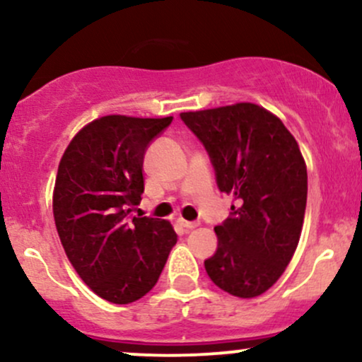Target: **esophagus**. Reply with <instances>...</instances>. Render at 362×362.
Returning <instances> with one entry per match:
<instances>
[{
    "label": "esophagus",
    "instance_id": "34e87169",
    "mask_svg": "<svg viewBox=\"0 0 362 362\" xmlns=\"http://www.w3.org/2000/svg\"><path fill=\"white\" fill-rule=\"evenodd\" d=\"M178 224H180V226H184L185 230H194V228L199 226L197 221H187V219H184V218L178 219Z\"/></svg>",
    "mask_w": 362,
    "mask_h": 362
}]
</instances>
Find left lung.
<instances>
[{
  "instance_id": "1",
  "label": "left lung",
  "mask_w": 362,
  "mask_h": 362,
  "mask_svg": "<svg viewBox=\"0 0 362 362\" xmlns=\"http://www.w3.org/2000/svg\"><path fill=\"white\" fill-rule=\"evenodd\" d=\"M202 141L219 190L233 195L216 226L218 250L204 262L219 289L250 300L276 284L296 252L308 194L306 163L282 120L250 102L182 112Z\"/></svg>"
}]
</instances>
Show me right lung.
I'll return each instance as SVG.
<instances>
[{"instance_id": "1", "label": "right lung", "mask_w": 362, "mask_h": 362, "mask_svg": "<svg viewBox=\"0 0 362 362\" xmlns=\"http://www.w3.org/2000/svg\"><path fill=\"white\" fill-rule=\"evenodd\" d=\"M172 119L103 115L76 132L59 161L52 213L62 248L83 282L114 305L149 293L177 243L167 219L127 221L144 190V151Z\"/></svg>"}]
</instances>
